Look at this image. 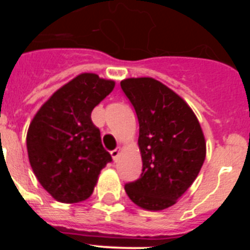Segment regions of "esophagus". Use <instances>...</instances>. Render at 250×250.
Instances as JSON below:
<instances>
[{"label":"esophagus","mask_w":250,"mask_h":250,"mask_svg":"<svg viewBox=\"0 0 250 250\" xmlns=\"http://www.w3.org/2000/svg\"><path fill=\"white\" fill-rule=\"evenodd\" d=\"M120 152H121V149L120 147H118V149H114L111 151V156L114 160H118V158L120 156Z\"/></svg>","instance_id":"34e87169"}]
</instances>
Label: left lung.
I'll list each match as a JSON object with an SVG mask.
<instances>
[{"label":"left lung","mask_w":250,"mask_h":250,"mask_svg":"<svg viewBox=\"0 0 250 250\" xmlns=\"http://www.w3.org/2000/svg\"><path fill=\"white\" fill-rule=\"evenodd\" d=\"M139 120L143 173L125 184L131 202L146 210L171 207L190 188L207 145L195 114L178 94L152 77L120 83Z\"/></svg>","instance_id":"left-lung-1"}]
</instances>
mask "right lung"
I'll return each instance as SVG.
<instances>
[{"mask_svg":"<svg viewBox=\"0 0 250 250\" xmlns=\"http://www.w3.org/2000/svg\"><path fill=\"white\" fill-rule=\"evenodd\" d=\"M114 86V81L96 74L79 75L60 87L31 121L28 160L40 184L57 202L87 199L101 169L112 160L91 112Z\"/></svg>","mask_w":250,"mask_h":250,"instance_id":"right-lung-1","label":"right lung"}]
</instances>
